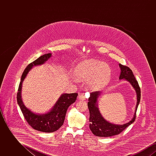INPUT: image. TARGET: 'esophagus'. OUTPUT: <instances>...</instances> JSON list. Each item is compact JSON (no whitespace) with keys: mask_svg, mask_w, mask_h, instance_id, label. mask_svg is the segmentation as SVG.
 Wrapping results in <instances>:
<instances>
[{"mask_svg":"<svg viewBox=\"0 0 156 156\" xmlns=\"http://www.w3.org/2000/svg\"><path fill=\"white\" fill-rule=\"evenodd\" d=\"M78 98H79L80 100H81V101H84V100L86 99V98H85L84 94H80L79 96H78Z\"/></svg>","mask_w":156,"mask_h":156,"instance_id":"esophagus-1","label":"esophagus"}]
</instances>
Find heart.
<instances>
[{
	"instance_id": "obj_1",
	"label": "heart",
	"mask_w": 156,
	"mask_h": 156,
	"mask_svg": "<svg viewBox=\"0 0 156 156\" xmlns=\"http://www.w3.org/2000/svg\"><path fill=\"white\" fill-rule=\"evenodd\" d=\"M73 75L78 81L86 80V85L90 90L97 91L104 88L110 80L111 69L102 61L85 59L75 67Z\"/></svg>"
}]
</instances>
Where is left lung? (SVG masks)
<instances>
[{
	"label": "left lung",
	"mask_w": 156,
	"mask_h": 156,
	"mask_svg": "<svg viewBox=\"0 0 156 156\" xmlns=\"http://www.w3.org/2000/svg\"><path fill=\"white\" fill-rule=\"evenodd\" d=\"M120 68V80H123L129 82L135 90L137 95V104L133 117L131 120L123 125L112 123L104 118L98 108V99L101 96L102 92L98 91L90 94L88 98V107L89 111V128L94 135L99 137H111L117 135L123 132L127 127L132 124L136 119V113L138 105L140 101L141 92L139 83L136 80L132 71L128 67L119 64Z\"/></svg>",
	"instance_id": "left-lung-1"
}]
</instances>
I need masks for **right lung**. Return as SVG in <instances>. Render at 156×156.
I'll use <instances>...</instances> for the list:
<instances>
[{
	"mask_svg": "<svg viewBox=\"0 0 156 156\" xmlns=\"http://www.w3.org/2000/svg\"><path fill=\"white\" fill-rule=\"evenodd\" d=\"M51 55V53L44 54L27 66L23 73L17 94V104L28 123L34 129L45 133L54 132L61 127L64 123L68 107L74 103L78 96L77 93L61 94L52 108L43 114L31 111L23 104L22 88L24 79L33 67L44 64Z\"/></svg>",
	"mask_w": 156,
	"mask_h": 156,
	"instance_id": "obj_1",
	"label": "right lung"
}]
</instances>
